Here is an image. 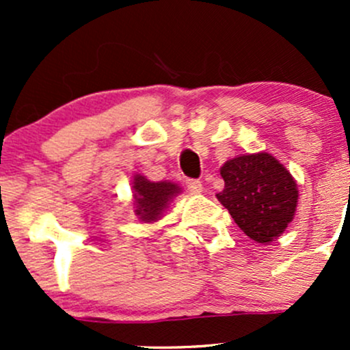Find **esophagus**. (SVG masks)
Here are the masks:
<instances>
[{
	"instance_id": "esophagus-1",
	"label": "esophagus",
	"mask_w": 350,
	"mask_h": 350,
	"mask_svg": "<svg viewBox=\"0 0 350 350\" xmlns=\"http://www.w3.org/2000/svg\"><path fill=\"white\" fill-rule=\"evenodd\" d=\"M186 188L191 193H196V195L203 193V185H201V181H198V179H186Z\"/></svg>"
}]
</instances>
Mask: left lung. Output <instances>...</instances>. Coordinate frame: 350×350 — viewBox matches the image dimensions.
Returning <instances> with one entry per match:
<instances>
[{"label": "left lung", "instance_id": "left-lung-1", "mask_svg": "<svg viewBox=\"0 0 350 350\" xmlns=\"http://www.w3.org/2000/svg\"><path fill=\"white\" fill-rule=\"evenodd\" d=\"M225 181L217 198L247 237L269 243L293 221L298 188L286 167L267 152L239 155L220 169Z\"/></svg>", "mask_w": 350, "mask_h": 350}]
</instances>
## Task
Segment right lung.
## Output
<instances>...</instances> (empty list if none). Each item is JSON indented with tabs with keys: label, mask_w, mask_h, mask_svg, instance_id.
Wrapping results in <instances>:
<instances>
[{
	"label": "right lung",
	"mask_w": 350,
	"mask_h": 350,
	"mask_svg": "<svg viewBox=\"0 0 350 350\" xmlns=\"http://www.w3.org/2000/svg\"><path fill=\"white\" fill-rule=\"evenodd\" d=\"M133 189V208L135 215L144 224H152L162 217L172 198L181 193L176 183L171 181H149L146 176L137 174L132 183Z\"/></svg>",
	"instance_id": "obj_1"
}]
</instances>
